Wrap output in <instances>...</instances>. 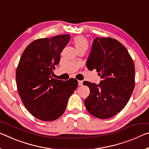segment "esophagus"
<instances>
[{"mask_svg": "<svg viewBox=\"0 0 149 149\" xmlns=\"http://www.w3.org/2000/svg\"><path fill=\"white\" fill-rule=\"evenodd\" d=\"M78 85H79V86H82V85H83V81L79 80V81H78Z\"/></svg>", "mask_w": 149, "mask_h": 149, "instance_id": "obj_1", "label": "esophagus"}]
</instances>
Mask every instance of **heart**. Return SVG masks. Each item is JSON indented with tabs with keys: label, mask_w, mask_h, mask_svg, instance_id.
Instances as JSON below:
<instances>
[{
	"label": "heart",
	"mask_w": 149,
	"mask_h": 149,
	"mask_svg": "<svg viewBox=\"0 0 149 149\" xmlns=\"http://www.w3.org/2000/svg\"><path fill=\"white\" fill-rule=\"evenodd\" d=\"M75 48L77 51L81 50V49H87L88 48L89 43L86 38L82 36H75L73 40Z\"/></svg>",
	"instance_id": "1"
}]
</instances>
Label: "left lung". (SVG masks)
Segmentation results:
<instances>
[{"label":"left lung","instance_id":"1","mask_svg":"<svg viewBox=\"0 0 149 149\" xmlns=\"http://www.w3.org/2000/svg\"><path fill=\"white\" fill-rule=\"evenodd\" d=\"M89 70L95 69L99 84L84 81L90 89L85 100L89 113L100 119H109L123 109L134 87V65L123 45L111 38H96L86 62Z\"/></svg>","mask_w":149,"mask_h":149}]
</instances>
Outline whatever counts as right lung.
<instances>
[{"label":"right lung","mask_w":149,"mask_h":149,"mask_svg":"<svg viewBox=\"0 0 149 149\" xmlns=\"http://www.w3.org/2000/svg\"><path fill=\"white\" fill-rule=\"evenodd\" d=\"M70 39L69 34H63L36 40L23 52L16 69L21 100L28 111L42 121H54L62 115L78 85L74 78L63 81L52 77Z\"/></svg>","instance_id":"1"}]
</instances>
